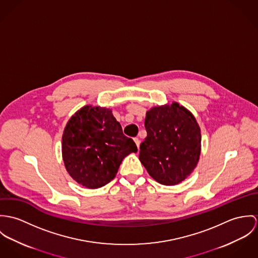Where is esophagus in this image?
Instances as JSON below:
<instances>
[{
	"label": "esophagus",
	"mask_w": 258,
	"mask_h": 258,
	"mask_svg": "<svg viewBox=\"0 0 258 258\" xmlns=\"http://www.w3.org/2000/svg\"><path fill=\"white\" fill-rule=\"evenodd\" d=\"M134 141H135V143H136V144H137L138 148H140V144H141V142H140V140H139L138 138H136V139H134Z\"/></svg>",
	"instance_id": "34e87169"
}]
</instances>
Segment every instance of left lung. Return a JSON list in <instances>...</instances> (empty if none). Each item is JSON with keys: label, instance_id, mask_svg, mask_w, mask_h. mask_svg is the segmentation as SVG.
<instances>
[{"label": "left lung", "instance_id": "obj_1", "mask_svg": "<svg viewBox=\"0 0 258 258\" xmlns=\"http://www.w3.org/2000/svg\"><path fill=\"white\" fill-rule=\"evenodd\" d=\"M144 125L147 137L140 160L148 174L166 186L184 181L200 159L201 130L195 116L173 102L148 110Z\"/></svg>", "mask_w": 258, "mask_h": 258}]
</instances>
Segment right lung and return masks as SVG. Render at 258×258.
<instances>
[{"label": "right lung", "instance_id": "add662e5", "mask_svg": "<svg viewBox=\"0 0 258 258\" xmlns=\"http://www.w3.org/2000/svg\"><path fill=\"white\" fill-rule=\"evenodd\" d=\"M137 151L112 110L105 107L84 106L70 117L62 135L65 168L73 180L89 189L111 182L122 159Z\"/></svg>", "mask_w": 258, "mask_h": 258}]
</instances>
